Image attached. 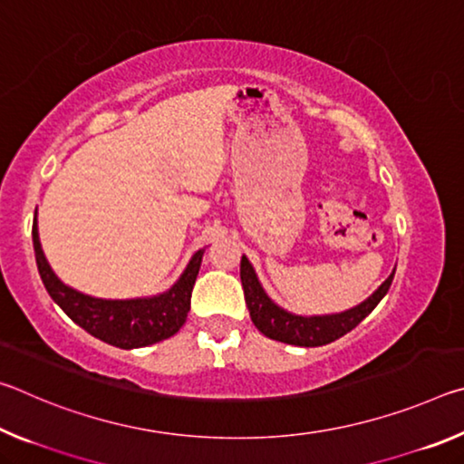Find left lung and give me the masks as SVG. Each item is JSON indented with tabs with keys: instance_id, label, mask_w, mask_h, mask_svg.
<instances>
[{
	"instance_id": "8db88e82",
	"label": "left lung",
	"mask_w": 464,
	"mask_h": 464,
	"mask_svg": "<svg viewBox=\"0 0 464 464\" xmlns=\"http://www.w3.org/2000/svg\"><path fill=\"white\" fill-rule=\"evenodd\" d=\"M392 276H395V272L382 282L372 296H368L364 303H360L354 309L337 313V315L301 317L274 304L268 295L264 293L260 280H257L247 257H241L243 295H246V303L254 325L266 337H270V340L285 342L290 345H303V348H317V345L332 343L340 340L342 335L352 332L360 321L366 315H371L372 309L381 303V298L387 295Z\"/></svg>"
}]
</instances>
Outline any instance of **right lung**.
Returning <instances> with one entry per match:
<instances>
[{"label": "right lung", "mask_w": 464, "mask_h": 464, "mask_svg": "<svg viewBox=\"0 0 464 464\" xmlns=\"http://www.w3.org/2000/svg\"><path fill=\"white\" fill-rule=\"evenodd\" d=\"M33 243L38 274L46 293L77 325L98 340L122 350L143 348L168 340L186 324L192 288L204 254L202 249L192 256L188 268L168 293L151 298H135V301H104L77 293L54 276L38 241L36 217L33 223Z\"/></svg>", "instance_id": "obj_1"}]
</instances>
